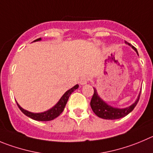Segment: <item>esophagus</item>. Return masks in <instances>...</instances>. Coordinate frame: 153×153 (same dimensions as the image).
Masks as SVG:
<instances>
[{"label": "esophagus", "mask_w": 153, "mask_h": 153, "mask_svg": "<svg viewBox=\"0 0 153 153\" xmlns=\"http://www.w3.org/2000/svg\"><path fill=\"white\" fill-rule=\"evenodd\" d=\"M88 81H89V78H88V76H86V75L81 77V78H80V84H81V85H85V84L88 83Z\"/></svg>", "instance_id": "esophagus-1"}]
</instances>
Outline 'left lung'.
Segmentation results:
<instances>
[{
	"instance_id": "left-lung-1",
	"label": "left lung",
	"mask_w": 153,
	"mask_h": 153,
	"mask_svg": "<svg viewBox=\"0 0 153 153\" xmlns=\"http://www.w3.org/2000/svg\"><path fill=\"white\" fill-rule=\"evenodd\" d=\"M126 44H128V45H131L128 42L125 41ZM132 48L134 50H135L137 53L138 52L137 51L136 48L134 46H132ZM94 92L93 94V97L91 98V106L92 110L94 111V112L100 118H104V119H110V120H114V119H118V118H123V117L126 116L127 115L130 113L131 112H132L133 109H134L135 106L137 104L138 101L140 100V94H139L138 96L137 100L135 101V102L134 104L131 105V106L128 107V108H125V109H117V108H113V107L110 106L108 104L105 103L102 100L100 99L99 96H98L97 93L95 88H94Z\"/></svg>"
}]
</instances>
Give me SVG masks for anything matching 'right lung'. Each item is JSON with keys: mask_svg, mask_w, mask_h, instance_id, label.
Segmentation results:
<instances>
[{"mask_svg": "<svg viewBox=\"0 0 153 153\" xmlns=\"http://www.w3.org/2000/svg\"><path fill=\"white\" fill-rule=\"evenodd\" d=\"M41 40V38H38L35 41H38ZM78 88V85H76L75 86H74L73 88L69 89L68 91H67L65 94H63V96L61 97V99L59 100V102H57L52 109H49V110L46 111L44 112H41V113H32V112H30L28 111L25 110L17 103V105L21 111L22 112V113L25 114V115H27L29 118H32L34 120H36V121H41V122H48V121H51V120L54 119L56 117L59 116L61 113L62 112V111L64 110V108H65V105H66V102L68 101V97L72 94V93L74 91L77 89Z\"/></svg>", "mask_w": 153, "mask_h": 153, "instance_id": "1", "label": "right lung"}]
</instances>
